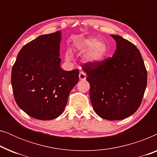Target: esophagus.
I'll use <instances>...</instances> for the list:
<instances>
[{
	"instance_id": "34e87169",
	"label": "esophagus",
	"mask_w": 157,
	"mask_h": 157,
	"mask_svg": "<svg viewBox=\"0 0 157 157\" xmlns=\"http://www.w3.org/2000/svg\"><path fill=\"white\" fill-rule=\"evenodd\" d=\"M79 79H80L81 81H84L86 80V74L83 71H81L80 73H79Z\"/></svg>"
}]
</instances>
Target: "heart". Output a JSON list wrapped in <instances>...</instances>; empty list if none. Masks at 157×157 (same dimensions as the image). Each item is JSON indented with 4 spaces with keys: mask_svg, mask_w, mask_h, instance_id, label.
<instances>
[{
    "mask_svg": "<svg viewBox=\"0 0 157 157\" xmlns=\"http://www.w3.org/2000/svg\"><path fill=\"white\" fill-rule=\"evenodd\" d=\"M74 47L78 52L85 53L86 61L89 63L97 64L102 62L109 53V46L106 42L98 40L94 37H88L75 42ZM73 54L71 49L66 52V59L71 60Z\"/></svg>",
    "mask_w": 157,
    "mask_h": 157,
    "instance_id": "heart-1",
    "label": "heart"
}]
</instances>
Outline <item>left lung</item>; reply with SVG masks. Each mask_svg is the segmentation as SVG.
I'll use <instances>...</instances> for the list:
<instances>
[{
    "label": "left lung",
    "instance_id": "1",
    "mask_svg": "<svg viewBox=\"0 0 157 157\" xmlns=\"http://www.w3.org/2000/svg\"><path fill=\"white\" fill-rule=\"evenodd\" d=\"M112 57L97 64L82 66L90 84L89 96L97 115L104 119L121 120L140 106L147 83V71L140 51L119 36Z\"/></svg>",
    "mask_w": 157,
    "mask_h": 157
}]
</instances>
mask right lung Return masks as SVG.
Masks as SVG:
<instances>
[{
	"label": "right lung",
	"mask_w": 157,
	"mask_h": 157,
	"mask_svg": "<svg viewBox=\"0 0 157 157\" xmlns=\"http://www.w3.org/2000/svg\"><path fill=\"white\" fill-rule=\"evenodd\" d=\"M61 31L38 36L25 44L12 68L11 83L18 106L30 117L51 120L63 112L78 81V69L61 68Z\"/></svg>",
	"instance_id": "obj_1"
}]
</instances>
